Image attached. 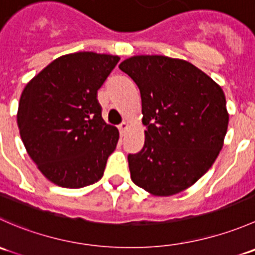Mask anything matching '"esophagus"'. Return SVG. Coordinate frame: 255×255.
I'll list each match as a JSON object with an SVG mask.
<instances>
[{
    "label": "esophagus",
    "instance_id": "obj_1",
    "mask_svg": "<svg viewBox=\"0 0 255 255\" xmlns=\"http://www.w3.org/2000/svg\"><path fill=\"white\" fill-rule=\"evenodd\" d=\"M118 129H120L121 135H125L126 132H127V129H128V123L127 122H123L122 125H120Z\"/></svg>",
    "mask_w": 255,
    "mask_h": 255
}]
</instances>
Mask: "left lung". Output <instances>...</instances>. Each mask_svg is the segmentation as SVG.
Segmentation results:
<instances>
[{
	"label": "left lung",
	"instance_id": "8db88e82",
	"mask_svg": "<svg viewBox=\"0 0 255 255\" xmlns=\"http://www.w3.org/2000/svg\"><path fill=\"white\" fill-rule=\"evenodd\" d=\"M140 91L145 140L128 155L130 179L154 196L194 185L215 163L227 133L222 87L182 59L135 55L120 64Z\"/></svg>",
	"mask_w": 255,
	"mask_h": 255
}]
</instances>
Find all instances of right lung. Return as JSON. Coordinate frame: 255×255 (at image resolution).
Listing matches in <instances>:
<instances>
[{"label":"right lung","instance_id":"add662e5","mask_svg":"<svg viewBox=\"0 0 255 255\" xmlns=\"http://www.w3.org/2000/svg\"><path fill=\"white\" fill-rule=\"evenodd\" d=\"M118 61L94 51L66 54L25 85L18 129L28 155L53 184L81 189L104 175L120 132L102 118L97 90Z\"/></svg>","mask_w":255,"mask_h":255}]
</instances>
